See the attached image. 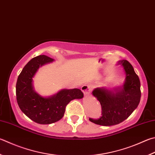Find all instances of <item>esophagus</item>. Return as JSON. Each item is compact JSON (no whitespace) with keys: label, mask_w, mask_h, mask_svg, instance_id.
Instances as JSON below:
<instances>
[{"label":"esophagus","mask_w":155,"mask_h":155,"mask_svg":"<svg viewBox=\"0 0 155 155\" xmlns=\"http://www.w3.org/2000/svg\"><path fill=\"white\" fill-rule=\"evenodd\" d=\"M81 90L83 92L84 95H88L91 92V88L89 85H84L81 87Z\"/></svg>","instance_id":"34e87169"}]
</instances>
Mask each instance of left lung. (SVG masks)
Masks as SVG:
<instances>
[{"label":"left lung","mask_w":155,"mask_h":155,"mask_svg":"<svg viewBox=\"0 0 155 155\" xmlns=\"http://www.w3.org/2000/svg\"><path fill=\"white\" fill-rule=\"evenodd\" d=\"M117 64L124 70L125 83L122 86L112 89L105 87L94 89L92 95L97 98L102 107V117L98 119H89L95 124L103 126L119 124L130 116L140 103V81L133 66L125 60L119 61Z\"/></svg>","instance_id":"8db88e82"}]
</instances>
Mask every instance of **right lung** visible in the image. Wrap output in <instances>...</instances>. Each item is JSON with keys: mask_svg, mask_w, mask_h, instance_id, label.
I'll list each match as a JSON object with an SVG mask.
<instances>
[{"mask_svg": "<svg viewBox=\"0 0 155 155\" xmlns=\"http://www.w3.org/2000/svg\"><path fill=\"white\" fill-rule=\"evenodd\" d=\"M54 60L42 55L32 58L22 70L16 83L17 102L21 110L38 124H51L60 120L65 112L66 106L74 99L83 97L79 89H64L49 97H43L33 86V78L39 68Z\"/></svg>", "mask_w": 155, "mask_h": 155, "instance_id": "obj_1", "label": "right lung"}]
</instances>
